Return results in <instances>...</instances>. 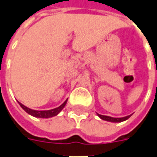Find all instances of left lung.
I'll return each instance as SVG.
<instances>
[{
  "instance_id": "left-lung-1",
  "label": "left lung",
  "mask_w": 157,
  "mask_h": 157,
  "mask_svg": "<svg viewBox=\"0 0 157 157\" xmlns=\"http://www.w3.org/2000/svg\"><path fill=\"white\" fill-rule=\"evenodd\" d=\"M97 115L101 118V120H103V121H110V122H115V123H116V122L125 121H126L127 119H129V118L132 116V114H130V115H127V116H125V117L113 118V117H110V116H107V115H101V114H99V113H97Z\"/></svg>"
}]
</instances>
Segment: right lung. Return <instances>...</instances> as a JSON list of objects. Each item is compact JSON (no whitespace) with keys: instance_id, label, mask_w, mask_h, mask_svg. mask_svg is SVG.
<instances>
[{"instance_id":"add662e5","label":"right lung","mask_w":157,"mask_h":157,"mask_svg":"<svg viewBox=\"0 0 157 157\" xmlns=\"http://www.w3.org/2000/svg\"><path fill=\"white\" fill-rule=\"evenodd\" d=\"M67 100H66V101L61 104L60 106H59L58 108H56V109H50V110H34V109H29V108H27L25 105H23L21 102H19V104L20 105V107L22 108L23 109L25 110L27 113H29V114H31L32 116H34V117L36 118H50V117H54V116H56L57 115L58 113H60L61 110L64 109V107L67 104Z\"/></svg>"}]
</instances>
